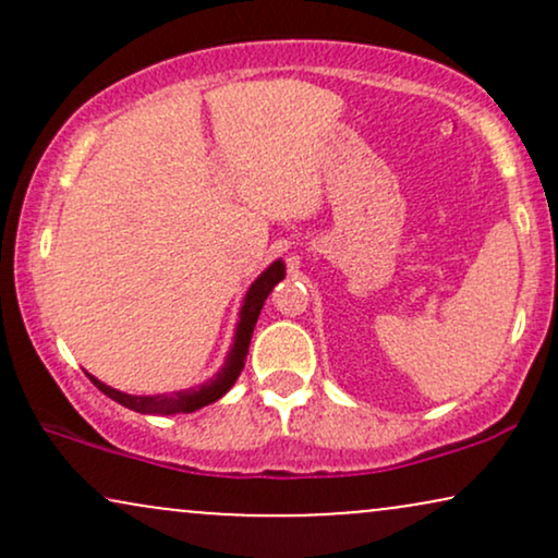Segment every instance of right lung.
I'll use <instances>...</instances> for the list:
<instances>
[{
  "instance_id": "obj_1",
  "label": "right lung",
  "mask_w": 558,
  "mask_h": 558,
  "mask_svg": "<svg viewBox=\"0 0 558 558\" xmlns=\"http://www.w3.org/2000/svg\"><path fill=\"white\" fill-rule=\"evenodd\" d=\"M283 278H286V265L280 259H275L272 265L267 267L257 280H254L252 288L246 291V299H243L239 325H235L233 345H230L226 364H222L220 373L209 377V380L202 383L198 388L175 390V393H159V396H131V393H123V390L105 386V383L96 380L94 375L88 377H92V383L101 390V393L110 396L112 401L123 403V407L141 414H181V412L189 414V412H196V409L207 407V403H215L217 399H222L230 388H233L235 380H239L243 362H246V354H248V343H252L254 325H257L262 306H265V299L270 296L272 288Z\"/></svg>"
}]
</instances>
